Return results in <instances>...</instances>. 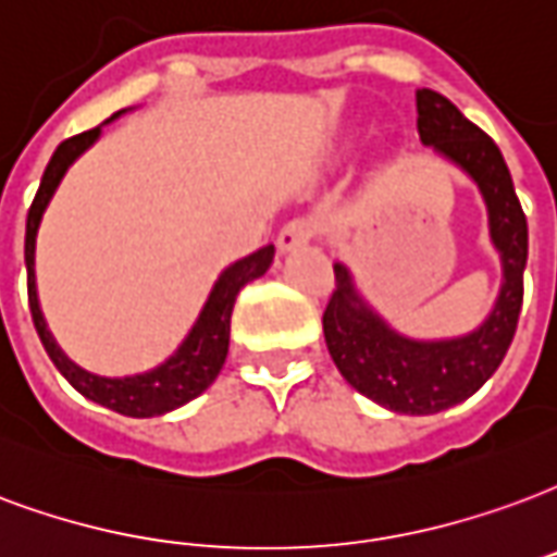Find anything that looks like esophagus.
Segmentation results:
<instances>
[{"instance_id": "1", "label": "esophagus", "mask_w": 557, "mask_h": 557, "mask_svg": "<svg viewBox=\"0 0 557 557\" xmlns=\"http://www.w3.org/2000/svg\"><path fill=\"white\" fill-rule=\"evenodd\" d=\"M312 224L310 221H304V218H295V221H289V224L283 226L277 233V250L280 253H289V250H295V247L307 245L312 238Z\"/></svg>"}]
</instances>
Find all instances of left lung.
<instances>
[{"label":"left lung","mask_w":557,"mask_h":557,"mask_svg":"<svg viewBox=\"0 0 557 557\" xmlns=\"http://www.w3.org/2000/svg\"><path fill=\"white\" fill-rule=\"evenodd\" d=\"M419 138L436 159L455 164L475 183L487 209L490 245L502 265V286L484 321L460 336L413 339L395 331L357 289L351 268L333 262L336 292L324 310V342L342 377L386 410L431 416L467 401L505 360L522 310V271L529 259V224L513 191L502 150L469 123L455 102L422 88L416 94Z\"/></svg>","instance_id":"obj_1"}]
</instances>
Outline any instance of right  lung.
I'll return each instance as SVG.
<instances>
[{
    "mask_svg": "<svg viewBox=\"0 0 557 557\" xmlns=\"http://www.w3.org/2000/svg\"><path fill=\"white\" fill-rule=\"evenodd\" d=\"M126 109L111 114L109 121H117ZM102 123V126H106ZM102 126L73 135L67 141L59 144V150L52 152L40 188H37L35 203L28 209L26 218V271H28V310H32V321H35L37 336L47 348L49 360L55 362L70 386L82 393L90 401L109 407L114 413L132 416V419H150V416L171 413L176 407L188 405L191 398L212 386V381L221 372V366L226 360V348H230V315L236 307L238 292L245 289L250 280H257L265 274L271 262H274V247L268 245L257 253H250L245 259H236L218 274L212 283V289L206 295L203 307L197 312L195 324L188 327L183 342L176 345L174 354H168L159 366H152L147 372L123 374V377H106V374H94L88 369H82L79 362H73L67 354L61 351V345L55 342L52 331H49L44 310H40V298H37V277H35V245L37 230L44 221L49 200L59 191L61 180L70 171V164L79 159L82 152H88L94 144L102 138Z\"/></svg>",
    "mask_w": 557,
    "mask_h": 557,
    "instance_id": "add662e5",
    "label": "right lung"
}]
</instances>
